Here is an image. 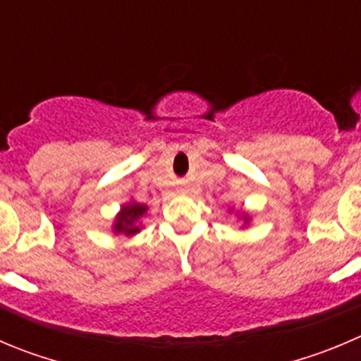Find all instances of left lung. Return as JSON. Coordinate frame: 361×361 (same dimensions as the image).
<instances>
[{"label": "left lung", "instance_id": "1", "mask_svg": "<svg viewBox=\"0 0 361 361\" xmlns=\"http://www.w3.org/2000/svg\"><path fill=\"white\" fill-rule=\"evenodd\" d=\"M227 209H229V213H231V212H234L233 208H227ZM236 216H238V219H240V220H243V227H245V226H248V224H250V215H248L247 212H240V213L236 212Z\"/></svg>", "mask_w": 361, "mask_h": 361}]
</instances>
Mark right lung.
<instances>
[{
    "label": "right lung",
    "instance_id": "add662e5",
    "mask_svg": "<svg viewBox=\"0 0 361 361\" xmlns=\"http://www.w3.org/2000/svg\"><path fill=\"white\" fill-rule=\"evenodd\" d=\"M148 212V206L141 204L137 201H128L121 204L120 212L114 216L113 222V233L114 234H125V236H134V234L141 233L142 222L141 219Z\"/></svg>",
    "mask_w": 361,
    "mask_h": 361
}]
</instances>
